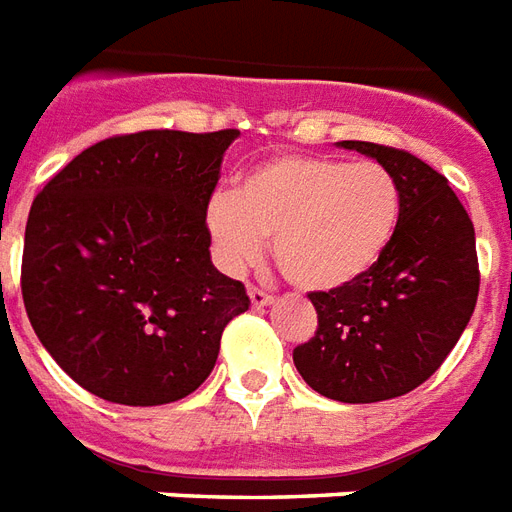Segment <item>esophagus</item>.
<instances>
[{
    "label": "esophagus",
    "instance_id": "obj_1",
    "mask_svg": "<svg viewBox=\"0 0 512 512\" xmlns=\"http://www.w3.org/2000/svg\"><path fill=\"white\" fill-rule=\"evenodd\" d=\"M249 301L255 309H263V306L274 304V295L266 293V290H260V287H249Z\"/></svg>",
    "mask_w": 512,
    "mask_h": 512
}]
</instances>
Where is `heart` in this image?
I'll list each match as a JSON object with an SVG mask.
<instances>
[{"label": "heart", "instance_id": "obj_1", "mask_svg": "<svg viewBox=\"0 0 512 512\" xmlns=\"http://www.w3.org/2000/svg\"><path fill=\"white\" fill-rule=\"evenodd\" d=\"M399 179L380 162L279 154L257 162L233 195L211 200L208 236L219 266L238 274L271 255L290 285L331 293L366 276L391 249Z\"/></svg>", "mask_w": 512, "mask_h": 512}]
</instances>
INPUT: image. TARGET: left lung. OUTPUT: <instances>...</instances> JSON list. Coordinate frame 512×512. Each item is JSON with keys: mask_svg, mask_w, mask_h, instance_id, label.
<instances>
[{"mask_svg": "<svg viewBox=\"0 0 512 512\" xmlns=\"http://www.w3.org/2000/svg\"><path fill=\"white\" fill-rule=\"evenodd\" d=\"M391 170L401 219L391 249L358 282L312 293L317 331L293 363L312 391L344 404L404 396L437 372L478 304L472 219L448 179L415 154L342 140Z\"/></svg>", "mask_w": 512, "mask_h": 512, "instance_id": "1", "label": "left lung"}]
</instances>
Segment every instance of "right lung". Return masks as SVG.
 <instances>
[{
	"label": "right lung",
	"mask_w": 512,
	"mask_h": 512,
	"mask_svg": "<svg viewBox=\"0 0 512 512\" xmlns=\"http://www.w3.org/2000/svg\"><path fill=\"white\" fill-rule=\"evenodd\" d=\"M238 130L100 140L34 198L21 293L37 339L81 388L157 407L198 391L244 285L211 263L206 211Z\"/></svg>",
	"instance_id": "right-lung-1"
}]
</instances>
